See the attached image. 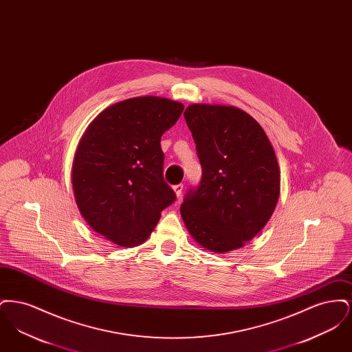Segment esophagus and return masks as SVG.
<instances>
[{
  "instance_id": "obj_1",
  "label": "esophagus",
  "mask_w": 352,
  "mask_h": 352,
  "mask_svg": "<svg viewBox=\"0 0 352 352\" xmlns=\"http://www.w3.org/2000/svg\"><path fill=\"white\" fill-rule=\"evenodd\" d=\"M173 191L175 192V197L179 198L182 195V191H184V184H175L173 186Z\"/></svg>"
}]
</instances>
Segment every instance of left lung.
Listing matches in <instances>:
<instances>
[{"label":"left lung","instance_id":"left-lung-1","mask_svg":"<svg viewBox=\"0 0 352 352\" xmlns=\"http://www.w3.org/2000/svg\"><path fill=\"white\" fill-rule=\"evenodd\" d=\"M197 145L201 181L181 206L201 248L234 251L258 234L280 197V166L263 126L240 108L191 104L184 113Z\"/></svg>","mask_w":352,"mask_h":352}]
</instances>
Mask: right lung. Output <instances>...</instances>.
I'll use <instances>...</instances> for the list:
<instances>
[{"label": "right lung", "instance_id": "obj_1", "mask_svg": "<svg viewBox=\"0 0 352 352\" xmlns=\"http://www.w3.org/2000/svg\"><path fill=\"white\" fill-rule=\"evenodd\" d=\"M184 108L158 96L118 101L82 135L71 173L75 201L87 224L113 244L145 243L162 210L175 201L164 181L160 142Z\"/></svg>", "mask_w": 352, "mask_h": 352}]
</instances>
